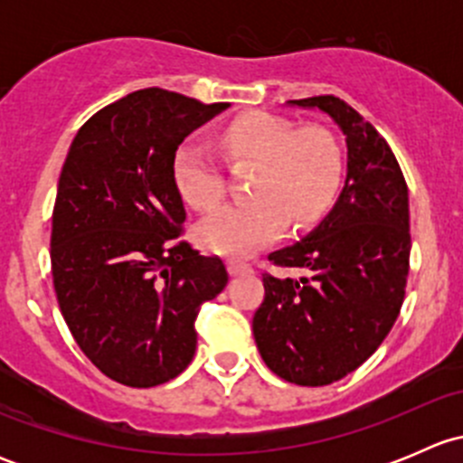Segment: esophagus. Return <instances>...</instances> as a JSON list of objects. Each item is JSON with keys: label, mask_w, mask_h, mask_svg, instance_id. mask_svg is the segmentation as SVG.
<instances>
[{"label": "esophagus", "mask_w": 463, "mask_h": 463, "mask_svg": "<svg viewBox=\"0 0 463 463\" xmlns=\"http://www.w3.org/2000/svg\"><path fill=\"white\" fill-rule=\"evenodd\" d=\"M226 269L231 275H244V273H250V270H253V266L244 260L231 258V260H226Z\"/></svg>", "instance_id": "1"}]
</instances>
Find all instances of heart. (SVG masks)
<instances>
[{
    "label": "heart",
    "mask_w": 463,
    "mask_h": 463,
    "mask_svg": "<svg viewBox=\"0 0 463 463\" xmlns=\"http://www.w3.org/2000/svg\"><path fill=\"white\" fill-rule=\"evenodd\" d=\"M219 149L231 163H253L249 193L255 197L226 203L199 223L203 249L219 255H246L278 240L291 219L305 228L331 208L343 181V149L329 129L269 111H250L223 125ZM172 181L185 203L213 208L223 197V175L203 145L185 141L172 156Z\"/></svg>",
    "instance_id": "b5f03b06"
}]
</instances>
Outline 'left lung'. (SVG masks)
<instances>
[{
	"instance_id": "1",
	"label": "left lung",
	"mask_w": 463,
	"mask_h": 463,
	"mask_svg": "<svg viewBox=\"0 0 463 463\" xmlns=\"http://www.w3.org/2000/svg\"><path fill=\"white\" fill-rule=\"evenodd\" d=\"M318 107L343 129L347 179L314 232L269 255L302 278L264 273L253 316L258 349L273 374L318 387L358 370L399 318L410 270L408 184L385 138L335 96L288 100Z\"/></svg>"
}]
</instances>
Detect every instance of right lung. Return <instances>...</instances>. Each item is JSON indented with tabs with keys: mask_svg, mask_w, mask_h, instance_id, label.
<instances>
[{
	"mask_svg": "<svg viewBox=\"0 0 463 463\" xmlns=\"http://www.w3.org/2000/svg\"><path fill=\"white\" fill-rule=\"evenodd\" d=\"M228 102L149 87L102 107L73 138L58 181L51 270L82 354L111 381L154 387L197 349L203 302L228 284L219 258L184 240L172 156Z\"/></svg>",
	"mask_w": 463,
	"mask_h": 463,
	"instance_id": "obj_1",
	"label": "right lung"
}]
</instances>
